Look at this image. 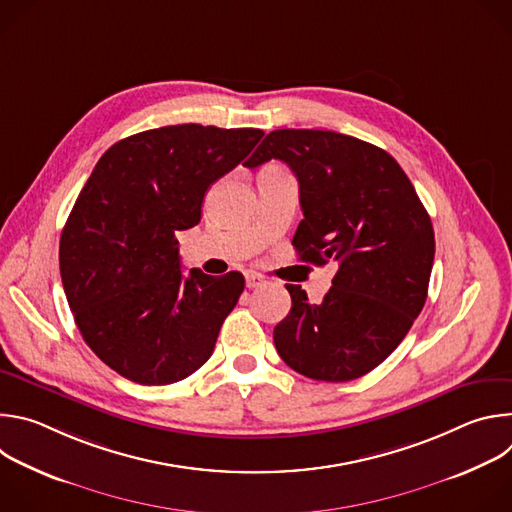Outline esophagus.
I'll return each instance as SVG.
<instances>
[{
	"label": "esophagus",
	"mask_w": 512,
	"mask_h": 512,
	"mask_svg": "<svg viewBox=\"0 0 512 512\" xmlns=\"http://www.w3.org/2000/svg\"><path fill=\"white\" fill-rule=\"evenodd\" d=\"M245 283H247V287H249V289H253V287L263 285V283H265V279H263L261 275H257V273H247V275H245Z\"/></svg>",
	"instance_id": "34e87169"
}]
</instances>
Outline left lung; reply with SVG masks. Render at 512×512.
<instances>
[{
	"instance_id": "obj_1",
	"label": "left lung",
	"mask_w": 512,
	"mask_h": 512,
	"mask_svg": "<svg viewBox=\"0 0 512 512\" xmlns=\"http://www.w3.org/2000/svg\"><path fill=\"white\" fill-rule=\"evenodd\" d=\"M285 162L300 182L302 261L336 265L332 287L310 304L287 283L291 312L273 330L296 373L344 383L371 373L399 346L425 300L433 227L407 174L385 150L322 129H275L249 160Z\"/></svg>"
}]
</instances>
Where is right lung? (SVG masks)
Segmentation results:
<instances>
[{
  "label": "right lung",
  "mask_w": 512,
  "mask_h": 512,
  "mask_svg": "<svg viewBox=\"0 0 512 512\" xmlns=\"http://www.w3.org/2000/svg\"><path fill=\"white\" fill-rule=\"evenodd\" d=\"M261 137L253 127L168 125L117 141L97 162L60 237V275L85 342L121 377L170 385L210 358L245 277H184L176 231L200 223L210 184Z\"/></svg>",
  "instance_id": "add662e5"
}]
</instances>
